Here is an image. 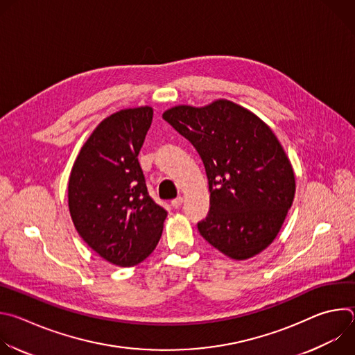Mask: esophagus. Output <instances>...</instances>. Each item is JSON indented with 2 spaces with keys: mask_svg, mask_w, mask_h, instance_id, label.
<instances>
[{
  "mask_svg": "<svg viewBox=\"0 0 355 355\" xmlns=\"http://www.w3.org/2000/svg\"><path fill=\"white\" fill-rule=\"evenodd\" d=\"M182 202H184V199H182L181 196H178V198H175V199H173V200H171V205H173V208L178 209V208H181Z\"/></svg>",
  "mask_w": 355,
  "mask_h": 355,
  "instance_id": "1",
  "label": "esophagus"
}]
</instances>
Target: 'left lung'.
<instances>
[{
	"instance_id": "8db88e82",
	"label": "left lung",
	"mask_w": 355,
	"mask_h": 355,
	"mask_svg": "<svg viewBox=\"0 0 355 355\" xmlns=\"http://www.w3.org/2000/svg\"><path fill=\"white\" fill-rule=\"evenodd\" d=\"M191 141L205 166L211 209L198 230L233 260L266 250L279 233L295 196V174L274 132L227 99L163 114Z\"/></svg>"
}]
</instances>
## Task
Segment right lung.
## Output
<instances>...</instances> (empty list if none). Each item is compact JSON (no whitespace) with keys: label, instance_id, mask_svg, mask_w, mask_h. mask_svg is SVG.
<instances>
[{"label":"right lung","instance_id":"add662e5","mask_svg":"<svg viewBox=\"0 0 355 355\" xmlns=\"http://www.w3.org/2000/svg\"><path fill=\"white\" fill-rule=\"evenodd\" d=\"M153 108L122 110L101 122L81 147L69 178V209L98 256L132 267L156 248L167 211L150 198L137 156Z\"/></svg>","mask_w":355,"mask_h":355}]
</instances>
